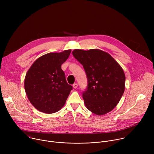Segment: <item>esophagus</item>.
Segmentation results:
<instances>
[{"mask_svg":"<svg viewBox=\"0 0 154 154\" xmlns=\"http://www.w3.org/2000/svg\"><path fill=\"white\" fill-rule=\"evenodd\" d=\"M77 86H78V84L77 83H74L73 84V88H77Z\"/></svg>","mask_w":154,"mask_h":154,"instance_id":"obj_1","label":"esophagus"}]
</instances>
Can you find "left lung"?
I'll use <instances>...</instances> for the list:
<instances>
[{
	"label": "left lung",
	"mask_w": 154,
	"mask_h": 154,
	"mask_svg": "<svg viewBox=\"0 0 154 154\" xmlns=\"http://www.w3.org/2000/svg\"><path fill=\"white\" fill-rule=\"evenodd\" d=\"M72 55L86 74L88 86L82 95L86 107L97 115L111 112L125 90V76L121 66L109 54L99 49H75Z\"/></svg>",
	"instance_id": "8db88e82"
}]
</instances>
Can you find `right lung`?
<instances>
[{
    "label": "right lung",
    "mask_w": 154,
    "mask_h": 154,
    "mask_svg": "<svg viewBox=\"0 0 154 154\" xmlns=\"http://www.w3.org/2000/svg\"><path fill=\"white\" fill-rule=\"evenodd\" d=\"M71 52L66 50L44 55L28 70L24 80L25 91L30 103L39 112L54 113L64 105L72 86L67 83L61 66Z\"/></svg>",
    "instance_id": "right-lung-1"
}]
</instances>
